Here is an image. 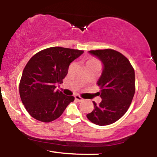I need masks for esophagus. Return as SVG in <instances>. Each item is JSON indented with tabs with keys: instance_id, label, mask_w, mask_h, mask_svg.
Returning a JSON list of instances; mask_svg holds the SVG:
<instances>
[{
	"instance_id": "obj_1",
	"label": "esophagus",
	"mask_w": 157,
	"mask_h": 157,
	"mask_svg": "<svg viewBox=\"0 0 157 157\" xmlns=\"http://www.w3.org/2000/svg\"><path fill=\"white\" fill-rule=\"evenodd\" d=\"M75 100H77V101H81V100H82V98L80 96V95H77V94L75 95Z\"/></svg>"
}]
</instances>
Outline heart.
I'll use <instances>...</instances> for the list:
<instances>
[{
	"instance_id": "b5f03b06",
	"label": "heart",
	"mask_w": 157,
	"mask_h": 157,
	"mask_svg": "<svg viewBox=\"0 0 157 157\" xmlns=\"http://www.w3.org/2000/svg\"><path fill=\"white\" fill-rule=\"evenodd\" d=\"M86 64H100V62H99V60H97V59L91 57V58H90L88 60Z\"/></svg>"
}]
</instances>
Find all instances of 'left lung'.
Wrapping results in <instances>:
<instances>
[{
    "instance_id": "8db88e82",
    "label": "left lung",
    "mask_w": 157,
    "mask_h": 157,
    "mask_svg": "<svg viewBox=\"0 0 157 157\" xmlns=\"http://www.w3.org/2000/svg\"><path fill=\"white\" fill-rule=\"evenodd\" d=\"M104 65L97 82L102 101L95 102L94 110L86 115L93 123L108 125L117 121L129 109L135 93V73L131 63L122 54L111 48L91 50Z\"/></svg>"
}]
</instances>
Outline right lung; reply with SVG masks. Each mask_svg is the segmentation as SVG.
Returning <instances> with one entry per match:
<instances>
[{
	"label": "right lung",
	"mask_w": 157,
	"mask_h": 157,
	"mask_svg": "<svg viewBox=\"0 0 157 157\" xmlns=\"http://www.w3.org/2000/svg\"><path fill=\"white\" fill-rule=\"evenodd\" d=\"M82 53V50L54 46L41 50L29 60L20 81L19 92L32 117L44 122L53 121L75 100L73 96L55 91V84L63 83L70 63Z\"/></svg>",
	"instance_id": "obj_1"
}]
</instances>
